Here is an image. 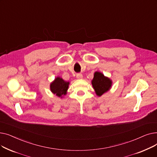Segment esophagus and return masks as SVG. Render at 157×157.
Returning <instances> with one entry per match:
<instances>
[{
  "label": "esophagus",
  "mask_w": 157,
  "mask_h": 157,
  "mask_svg": "<svg viewBox=\"0 0 157 157\" xmlns=\"http://www.w3.org/2000/svg\"><path fill=\"white\" fill-rule=\"evenodd\" d=\"M83 75H82L81 74H76V78H77V79H83Z\"/></svg>",
  "instance_id": "esophagus-1"
}]
</instances>
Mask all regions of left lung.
<instances>
[{"mask_svg": "<svg viewBox=\"0 0 157 157\" xmlns=\"http://www.w3.org/2000/svg\"><path fill=\"white\" fill-rule=\"evenodd\" d=\"M112 80L105 76L102 72H95L94 78L92 80V85L97 96L101 97L108 92L112 86Z\"/></svg>", "mask_w": 157, "mask_h": 157, "instance_id": "1", "label": "left lung"}]
</instances>
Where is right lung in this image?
Masks as SVG:
<instances>
[{
	"mask_svg": "<svg viewBox=\"0 0 157 157\" xmlns=\"http://www.w3.org/2000/svg\"><path fill=\"white\" fill-rule=\"evenodd\" d=\"M69 84V81H65L60 76H58L51 83L50 90L57 97L62 98L67 94Z\"/></svg>",
	"mask_w": 157,
	"mask_h": 157,
	"instance_id": "1",
	"label": "right lung"
}]
</instances>
